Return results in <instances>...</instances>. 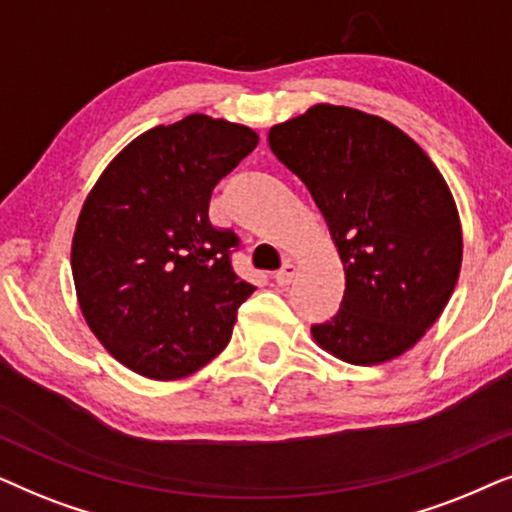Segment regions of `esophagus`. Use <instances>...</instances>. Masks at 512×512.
Segmentation results:
<instances>
[{"mask_svg":"<svg viewBox=\"0 0 512 512\" xmlns=\"http://www.w3.org/2000/svg\"><path fill=\"white\" fill-rule=\"evenodd\" d=\"M295 274H297L295 262L288 260V262L283 264V269H281V271H276V283L281 285V288H285V285H290V283H292V278H295Z\"/></svg>","mask_w":512,"mask_h":512,"instance_id":"34e87169","label":"esophagus"}]
</instances>
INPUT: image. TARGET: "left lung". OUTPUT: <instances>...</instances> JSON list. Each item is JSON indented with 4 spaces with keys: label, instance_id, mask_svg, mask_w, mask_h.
I'll return each mask as SVG.
<instances>
[{
    "label": "left lung",
    "instance_id": "1",
    "mask_svg": "<svg viewBox=\"0 0 512 512\" xmlns=\"http://www.w3.org/2000/svg\"><path fill=\"white\" fill-rule=\"evenodd\" d=\"M269 147L309 189L342 257V309L313 325L320 349L351 365L410 351L452 297L463 236L445 177L391 121L313 105L271 126Z\"/></svg>",
    "mask_w": 512,
    "mask_h": 512
}]
</instances>
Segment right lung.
<instances>
[{
  "mask_svg": "<svg viewBox=\"0 0 512 512\" xmlns=\"http://www.w3.org/2000/svg\"><path fill=\"white\" fill-rule=\"evenodd\" d=\"M260 142L252 128L189 114L109 161L72 238L79 309L98 342L147 379H182L229 344L255 285L231 269L238 236L208 220L210 194Z\"/></svg>",
  "mask_w": 512,
  "mask_h": 512,
  "instance_id": "right-lung-1",
  "label": "right lung"
}]
</instances>
